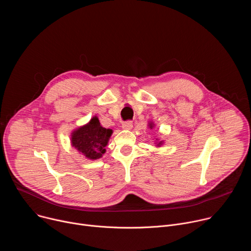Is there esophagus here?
I'll return each mask as SVG.
<instances>
[{
	"label": "esophagus",
	"mask_w": 251,
	"mask_h": 251,
	"mask_svg": "<svg viewBox=\"0 0 251 251\" xmlns=\"http://www.w3.org/2000/svg\"><path fill=\"white\" fill-rule=\"evenodd\" d=\"M132 127H133V122H132V121H130V120L125 121V122H123V123H122V128H123V129L129 130V129H131Z\"/></svg>",
	"instance_id": "esophagus-1"
}]
</instances>
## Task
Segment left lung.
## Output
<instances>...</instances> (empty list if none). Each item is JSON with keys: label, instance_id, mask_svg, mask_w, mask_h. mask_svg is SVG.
<instances>
[{"label": "left lung", "instance_id": "1", "mask_svg": "<svg viewBox=\"0 0 251 251\" xmlns=\"http://www.w3.org/2000/svg\"><path fill=\"white\" fill-rule=\"evenodd\" d=\"M151 127H152V126H151Z\"/></svg>", "mask_w": 251, "mask_h": 251}]
</instances>
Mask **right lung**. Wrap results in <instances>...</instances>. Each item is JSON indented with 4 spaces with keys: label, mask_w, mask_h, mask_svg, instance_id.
Wrapping results in <instances>:
<instances>
[{
    "label": "right lung",
    "mask_w": 251,
    "mask_h": 251,
    "mask_svg": "<svg viewBox=\"0 0 251 251\" xmlns=\"http://www.w3.org/2000/svg\"><path fill=\"white\" fill-rule=\"evenodd\" d=\"M112 134L111 129L101 127L97 117L73 133L71 143L86 158L96 160L105 153V146Z\"/></svg>",
    "instance_id": "add662e5"
}]
</instances>
